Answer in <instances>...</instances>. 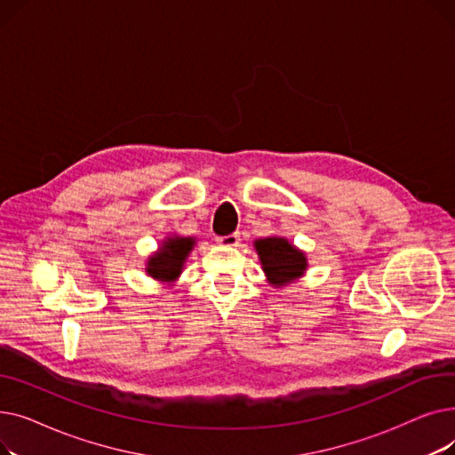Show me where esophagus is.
I'll return each instance as SVG.
<instances>
[{"mask_svg":"<svg viewBox=\"0 0 455 455\" xmlns=\"http://www.w3.org/2000/svg\"><path fill=\"white\" fill-rule=\"evenodd\" d=\"M218 243L221 247H237V245H240V234L234 232V234H228V235H220Z\"/></svg>","mask_w":455,"mask_h":455,"instance_id":"1","label":"esophagus"}]
</instances>
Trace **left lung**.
I'll use <instances>...</instances> for the list:
<instances>
[{
	"label": "left lung",
	"mask_w": 455,
	"mask_h": 455,
	"mask_svg": "<svg viewBox=\"0 0 455 455\" xmlns=\"http://www.w3.org/2000/svg\"><path fill=\"white\" fill-rule=\"evenodd\" d=\"M254 249L267 282L276 290L297 282L307 269L306 252L283 235L259 237L254 242Z\"/></svg>",
	"instance_id": "1"
}]
</instances>
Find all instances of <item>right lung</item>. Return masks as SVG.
I'll return each mask as SVG.
<instances>
[{"mask_svg": "<svg viewBox=\"0 0 455 455\" xmlns=\"http://www.w3.org/2000/svg\"><path fill=\"white\" fill-rule=\"evenodd\" d=\"M197 245L194 235L167 234L160 247L146 259V273L156 282L173 285L184 271L189 252Z\"/></svg>", "mask_w": 455, "mask_h": 455, "instance_id": "right-lung-1", "label": "right lung"}]
</instances>
